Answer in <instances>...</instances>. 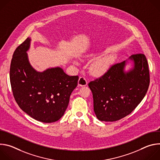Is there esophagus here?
<instances>
[{"mask_svg":"<svg viewBox=\"0 0 160 160\" xmlns=\"http://www.w3.org/2000/svg\"><path fill=\"white\" fill-rule=\"evenodd\" d=\"M78 84L79 86H85L87 85V80L84 77H80L79 78Z\"/></svg>","mask_w":160,"mask_h":160,"instance_id":"1","label":"esophagus"}]
</instances>
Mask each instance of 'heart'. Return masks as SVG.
Returning a JSON list of instances; mask_svg holds the SVG:
<instances>
[{"label": "heart", "instance_id": "heart-1", "mask_svg": "<svg viewBox=\"0 0 160 160\" xmlns=\"http://www.w3.org/2000/svg\"><path fill=\"white\" fill-rule=\"evenodd\" d=\"M110 59L108 57L98 58L96 59L91 66L93 73L96 75H101L104 73L108 70Z\"/></svg>", "mask_w": 160, "mask_h": 160}]
</instances>
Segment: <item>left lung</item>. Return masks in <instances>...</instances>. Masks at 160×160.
<instances>
[{
	"label": "left lung",
	"instance_id": "left-lung-1",
	"mask_svg": "<svg viewBox=\"0 0 160 160\" xmlns=\"http://www.w3.org/2000/svg\"><path fill=\"white\" fill-rule=\"evenodd\" d=\"M133 67L125 72L126 61L112 65L101 77L88 83L92 92L94 111L98 120H119L130 114L146 96L150 78L144 54L132 55Z\"/></svg>",
	"mask_w": 160,
	"mask_h": 160
}]
</instances>
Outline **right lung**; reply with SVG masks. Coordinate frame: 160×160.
<instances>
[{"mask_svg": "<svg viewBox=\"0 0 160 160\" xmlns=\"http://www.w3.org/2000/svg\"><path fill=\"white\" fill-rule=\"evenodd\" d=\"M27 38L16 49L10 66V82L14 98L19 108L35 120L52 123L64 115L78 76L66 75L62 68H49L38 72L30 65L27 51Z\"/></svg>", "mask_w": 160, "mask_h": 160, "instance_id": "1", "label": "right lung"}]
</instances>
